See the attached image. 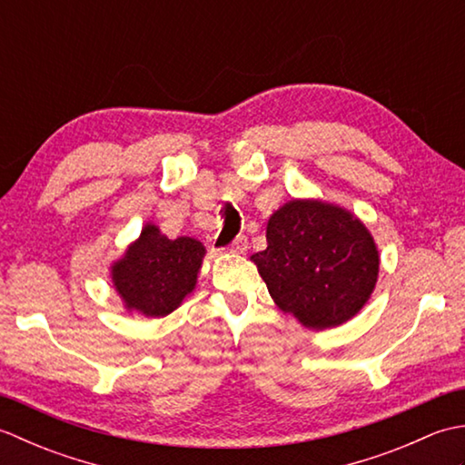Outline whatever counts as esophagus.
I'll return each mask as SVG.
<instances>
[{
    "label": "esophagus",
    "instance_id": "esophagus-1",
    "mask_svg": "<svg viewBox=\"0 0 465 465\" xmlns=\"http://www.w3.org/2000/svg\"><path fill=\"white\" fill-rule=\"evenodd\" d=\"M245 250H248V238L245 235H238L230 245V252L232 253H245Z\"/></svg>",
    "mask_w": 465,
    "mask_h": 465
}]
</instances>
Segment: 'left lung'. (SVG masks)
Here are the masks:
<instances>
[{
	"label": "left lung",
	"mask_w": 465,
	"mask_h": 465,
	"mask_svg": "<svg viewBox=\"0 0 465 465\" xmlns=\"http://www.w3.org/2000/svg\"><path fill=\"white\" fill-rule=\"evenodd\" d=\"M268 248L252 255L272 300L310 330L351 320L373 293L380 252L368 227L345 207L292 200L265 230Z\"/></svg>",
	"instance_id": "8db88e82"
}]
</instances>
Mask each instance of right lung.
Listing matches in <instances>:
<instances>
[{
	"label": "right lung",
	"mask_w": 465,
	"mask_h": 465,
	"mask_svg": "<svg viewBox=\"0 0 465 465\" xmlns=\"http://www.w3.org/2000/svg\"><path fill=\"white\" fill-rule=\"evenodd\" d=\"M203 255L200 240H170L155 223H145L140 238L112 263V283L127 312L165 318L195 290Z\"/></svg>",
	"instance_id": "add662e5"
}]
</instances>
